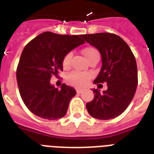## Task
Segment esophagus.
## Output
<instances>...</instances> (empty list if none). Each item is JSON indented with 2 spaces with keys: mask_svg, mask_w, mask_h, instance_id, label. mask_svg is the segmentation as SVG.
<instances>
[{
  "mask_svg": "<svg viewBox=\"0 0 154 154\" xmlns=\"http://www.w3.org/2000/svg\"><path fill=\"white\" fill-rule=\"evenodd\" d=\"M76 91H77V94H82V92L84 91V89H81V88H76Z\"/></svg>",
  "mask_w": 154,
  "mask_h": 154,
  "instance_id": "1",
  "label": "esophagus"
}]
</instances>
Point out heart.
<instances>
[{"instance_id": "obj_1", "label": "heart", "mask_w": 154, "mask_h": 154, "mask_svg": "<svg viewBox=\"0 0 154 154\" xmlns=\"http://www.w3.org/2000/svg\"><path fill=\"white\" fill-rule=\"evenodd\" d=\"M82 53L86 57L88 60H91L92 58L95 57H100L99 51L96 48L94 47H88L82 50ZM72 53H67L63 58L62 66L64 69H69L71 64V59H72ZM92 77V74L90 72H79V71H73L70 72L67 77L68 83L71 85L77 87H82L86 85Z\"/></svg>"}]
</instances>
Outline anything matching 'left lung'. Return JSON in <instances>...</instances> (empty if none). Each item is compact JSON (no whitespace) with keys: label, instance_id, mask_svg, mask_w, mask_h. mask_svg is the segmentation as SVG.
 Returning a JSON list of instances; mask_svg holds the SVG:
<instances>
[{"label":"left lung","instance_id":"left-lung-1","mask_svg":"<svg viewBox=\"0 0 154 154\" xmlns=\"http://www.w3.org/2000/svg\"><path fill=\"white\" fill-rule=\"evenodd\" d=\"M83 39L98 49L102 67L95 84L107 83L108 89L101 93L93 89L94 100L86 104L87 111L99 120L118 117L134 98L137 86V67L134 53L122 37L109 32L82 35Z\"/></svg>","mask_w":154,"mask_h":154}]
</instances>
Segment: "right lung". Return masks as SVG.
<instances>
[{"instance_id": "add662e5", "label": "right lung", "mask_w": 154, "mask_h": 154, "mask_svg": "<svg viewBox=\"0 0 154 154\" xmlns=\"http://www.w3.org/2000/svg\"><path fill=\"white\" fill-rule=\"evenodd\" d=\"M82 37L45 32L30 41L23 49L17 68L18 89L23 102L36 116L56 120L66 114L76 90L65 84L58 89L50 84V80L63 71L65 56L84 44Z\"/></svg>"}]
</instances>
